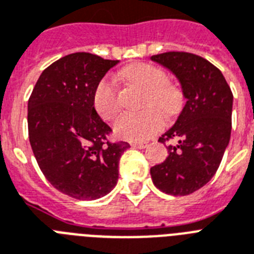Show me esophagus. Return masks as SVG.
Listing matches in <instances>:
<instances>
[{"mask_svg": "<svg viewBox=\"0 0 254 254\" xmlns=\"http://www.w3.org/2000/svg\"><path fill=\"white\" fill-rule=\"evenodd\" d=\"M131 147L143 149V148L147 147V143H143V141H132V143H131Z\"/></svg>", "mask_w": 254, "mask_h": 254, "instance_id": "esophagus-1", "label": "esophagus"}]
</instances>
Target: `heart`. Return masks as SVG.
Returning <instances> with one entry per match:
<instances>
[{"instance_id": "obj_1", "label": "heart", "mask_w": 254, "mask_h": 254, "mask_svg": "<svg viewBox=\"0 0 254 254\" xmlns=\"http://www.w3.org/2000/svg\"><path fill=\"white\" fill-rule=\"evenodd\" d=\"M127 82L145 92L144 107L159 108L166 117H174L184 106V94L177 85L168 82V74L159 66L147 63H135L121 72ZM93 106L103 121H113L122 109L118 86L110 77L99 81L93 93ZM158 110V111H159ZM155 109L140 114H125L115 122L118 136L129 141H141L159 133L165 121Z\"/></svg>"}]
</instances>
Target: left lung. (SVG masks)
Wrapping results in <instances>:
<instances>
[{
	"instance_id": "obj_1",
	"label": "left lung",
	"mask_w": 254,
	"mask_h": 254,
	"mask_svg": "<svg viewBox=\"0 0 254 254\" xmlns=\"http://www.w3.org/2000/svg\"><path fill=\"white\" fill-rule=\"evenodd\" d=\"M177 77L186 98L177 122L159 139L168 145L165 161L151 168L152 181L162 192L188 195L216 173L228 147L232 128L233 95L223 73L208 60L189 52L153 55Z\"/></svg>"
}]
</instances>
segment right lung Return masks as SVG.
Returning <instances> with one entry per match:
<instances>
[{
    "label": "right lung",
    "instance_id": "right-lung-1",
    "mask_svg": "<svg viewBox=\"0 0 254 254\" xmlns=\"http://www.w3.org/2000/svg\"><path fill=\"white\" fill-rule=\"evenodd\" d=\"M118 60L88 52L66 55L40 74L27 106L28 139L36 162L55 189L74 199L106 195L129 148L111 143V128L93 106L95 86Z\"/></svg>",
    "mask_w": 254,
    "mask_h": 254
}]
</instances>
